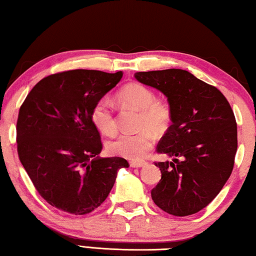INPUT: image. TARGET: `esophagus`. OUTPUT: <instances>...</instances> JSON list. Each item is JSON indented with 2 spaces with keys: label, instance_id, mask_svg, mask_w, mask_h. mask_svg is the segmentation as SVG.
<instances>
[{
  "label": "esophagus",
  "instance_id": "esophagus-1",
  "mask_svg": "<svg viewBox=\"0 0 256 256\" xmlns=\"http://www.w3.org/2000/svg\"><path fill=\"white\" fill-rule=\"evenodd\" d=\"M146 164V162H141V160H132V162H130V166L133 168L144 167Z\"/></svg>",
  "mask_w": 256,
  "mask_h": 256
}]
</instances>
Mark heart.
Returning a JSON list of instances; mask_svg holds the SVG:
<instances>
[{"label":"heart","instance_id":"1","mask_svg":"<svg viewBox=\"0 0 256 256\" xmlns=\"http://www.w3.org/2000/svg\"><path fill=\"white\" fill-rule=\"evenodd\" d=\"M118 99L125 106L138 112L136 133H123L108 144L112 154L128 159H141L149 152L154 144V132H162L172 118V108L167 100L156 98L154 90L138 82H132L118 92ZM94 126L105 136H112L118 132V120L112 104L105 98L99 99L92 110Z\"/></svg>","mask_w":256,"mask_h":256}]
</instances>
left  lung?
<instances>
[{"label": "left lung", "instance_id": "obj_1", "mask_svg": "<svg viewBox=\"0 0 256 256\" xmlns=\"http://www.w3.org/2000/svg\"><path fill=\"white\" fill-rule=\"evenodd\" d=\"M141 84L167 97L172 125L157 152L172 162H154L162 180L151 190L156 206L167 214H196L218 196L230 176L237 151V124L226 97L180 68L138 72Z\"/></svg>", "mask_w": 256, "mask_h": 256}]
</instances>
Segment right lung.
Masks as SVG:
<instances>
[{"mask_svg":"<svg viewBox=\"0 0 256 256\" xmlns=\"http://www.w3.org/2000/svg\"><path fill=\"white\" fill-rule=\"evenodd\" d=\"M123 72L70 70L42 79L20 107L16 146L34 188L52 206L80 216L106 200L126 159L99 158L100 133L92 120L94 104Z\"/></svg>","mask_w":256,"mask_h":256,"instance_id":"obj_1","label":"right lung"}]
</instances>
